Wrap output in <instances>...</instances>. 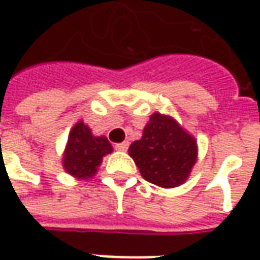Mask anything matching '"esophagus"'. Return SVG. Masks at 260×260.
<instances>
[{
	"instance_id": "esophagus-1",
	"label": "esophagus",
	"mask_w": 260,
	"mask_h": 260,
	"mask_svg": "<svg viewBox=\"0 0 260 260\" xmlns=\"http://www.w3.org/2000/svg\"><path fill=\"white\" fill-rule=\"evenodd\" d=\"M115 148L117 151H121V152H126L127 148H128V143H127V141H123L120 144H116Z\"/></svg>"
}]
</instances>
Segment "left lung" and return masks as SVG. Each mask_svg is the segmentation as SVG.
<instances>
[{
    "instance_id": "left-lung-1",
    "label": "left lung",
    "mask_w": 260,
    "mask_h": 260,
    "mask_svg": "<svg viewBox=\"0 0 260 260\" xmlns=\"http://www.w3.org/2000/svg\"><path fill=\"white\" fill-rule=\"evenodd\" d=\"M128 155L145 180L161 187L185 183L198 161V143L171 116L154 113Z\"/></svg>"
}]
</instances>
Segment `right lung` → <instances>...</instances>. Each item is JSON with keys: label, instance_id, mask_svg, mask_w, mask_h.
I'll list each match as a JSON object with an SVG mask.
<instances>
[{"label": "right lung", "instance_id": "add662e5", "mask_svg": "<svg viewBox=\"0 0 260 260\" xmlns=\"http://www.w3.org/2000/svg\"><path fill=\"white\" fill-rule=\"evenodd\" d=\"M112 151V144L106 137H95L91 128L80 120L68 134L62 167L74 178L89 179L98 172L102 158Z\"/></svg>", "mask_w": 260, "mask_h": 260}]
</instances>
